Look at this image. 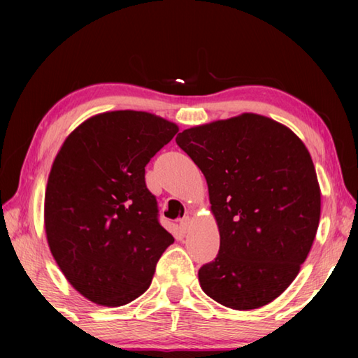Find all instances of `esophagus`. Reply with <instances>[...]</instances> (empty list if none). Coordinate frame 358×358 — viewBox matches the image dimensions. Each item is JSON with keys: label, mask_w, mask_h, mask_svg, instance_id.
Listing matches in <instances>:
<instances>
[{"label": "esophagus", "mask_w": 358, "mask_h": 358, "mask_svg": "<svg viewBox=\"0 0 358 358\" xmlns=\"http://www.w3.org/2000/svg\"><path fill=\"white\" fill-rule=\"evenodd\" d=\"M191 227V217H183L180 220V229L183 232H187Z\"/></svg>", "instance_id": "34e87169"}]
</instances>
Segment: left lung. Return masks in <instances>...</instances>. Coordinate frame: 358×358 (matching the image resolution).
I'll return each instance as SVG.
<instances>
[{
    "mask_svg": "<svg viewBox=\"0 0 358 358\" xmlns=\"http://www.w3.org/2000/svg\"><path fill=\"white\" fill-rule=\"evenodd\" d=\"M208 181L220 231L200 286L220 305L257 309L299 275L320 222L322 194L309 150L291 129L257 113L177 135Z\"/></svg>",
    "mask_w": 358,
    "mask_h": 358,
    "instance_id": "left-lung-1",
    "label": "left lung"
}]
</instances>
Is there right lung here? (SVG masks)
Wrapping results in <instances>:
<instances>
[{"mask_svg": "<svg viewBox=\"0 0 358 358\" xmlns=\"http://www.w3.org/2000/svg\"><path fill=\"white\" fill-rule=\"evenodd\" d=\"M177 132L149 112H104L75 129L53 159L45 237L66 280L96 305L138 299L173 243L158 223L144 167Z\"/></svg>", "mask_w": 358, "mask_h": 358, "instance_id": "obj_1", "label": "right lung"}]
</instances>
